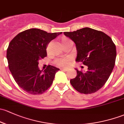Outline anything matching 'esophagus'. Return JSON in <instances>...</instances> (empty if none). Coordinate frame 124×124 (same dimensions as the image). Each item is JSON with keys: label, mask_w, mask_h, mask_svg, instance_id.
Instances as JSON below:
<instances>
[{"label": "esophagus", "mask_w": 124, "mask_h": 124, "mask_svg": "<svg viewBox=\"0 0 124 124\" xmlns=\"http://www.w3.org/2000/svg\"><path fill=\"white\" fill-rule=\"evenodd\" d=\"M61 70H62V71H68V69H66V68H61Z\"/></svg>", "instance_id": "obj_1"}]
</instances>
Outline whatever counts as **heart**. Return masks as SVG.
<instances>
[{
    "label": "heart",
    "instance_id": "1",
    "mask_svg": "<svg viewBox=\"0 0 124 124\" xmlns=\"http://www.w3.org/2000/svg\"><path fill=\"white\" fill-rule=\"evenodd\" d=\"M69 40L67 39H62V42L65 41ZM71 58L69 57H64V58H58L56 59L54 61V63L58 66H66L69 65V61H70Z\"/></svg>",
    "mask_w": 124,
    "mask_h": 124
}]
</instances>
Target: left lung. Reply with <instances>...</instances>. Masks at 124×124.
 <instances>
[{
	"mask_svg": "<svg viewBox=\"0 0 124 124\" xmlns=\"http://www.w3.org/2000/svg\"><path fill=\"white\" fill-rule=\"evenodd\" d=\"M75 43L77 50L75 61L87 66L86 72L78 71L71 85L81 93L92 94L106 83L114 69L116 50L112 40L103 32L92 28H81L63 32Z\"/></svg>",
	"mask_w": 124,
	"mask_h": 124,
	"instance_id": "1",
	"label": "left lung"
}]
</instances>
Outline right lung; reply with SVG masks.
Instances as JSON below:
<instances>
[{"label": "right lung", "mask_w": 124, "mask_h": 124, "mask_svg": "<svg viewBox=\"0 0 124 124\" xmlns=\"http://www.w3.org/2000/svg\"><path fill=\"white\" fill-rule=\"evenodd\" d=\"M62 33L31 28L19 33L10 41L6 53L9 69L25 92L41 94L51 86L59 69L49 65L43 72L39 68V61L47 56L49 42Z\"/></svg>", "instance_id": "obj_1"}]
</instances>
